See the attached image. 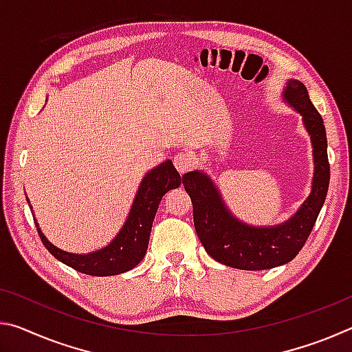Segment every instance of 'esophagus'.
Listing matches in <instances>:
<instances>
[{"label":"esophagus","mask_w":352,"mask_h":352,"mask_svg":"<svg viewBox=\"0 0 352 352\" xmlns=\"http://www.w3.org/2000/svg\"><path fill=\"white\" fill-rule=\"evenodd\" d=\"M174 164L180 174H184V172H186L190 166H192V158H190V155L182 152L174 157Z\"/></svg>","instance_id":"34e87169"}]
</instances>
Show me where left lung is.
<instances>
[{"label":"left lung","instance_id":"8db88e82","mask_svg":"<svg viewBox=\"0 0 352 352\" xmlns=\"http://www.w3.org/2000/svg\"><path fill=\"white\" fill-rule=\"evenodd\" d=\"M283 100L302 118L311 136L314 177L309 197L283 223L256 226L242 222L228 210L219 188L205 170H190L183 184L192 200L194 226L206 253L220 264L241 270H267L290 262L300 253L323 208L329 188L327 138L323 119L311 102L302 82L289 79Z\"/></svg>","mask_w":352,"mask_h":352}]
</instances>
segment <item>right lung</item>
I'll return each instance as SVG.
<instances>
[{
	"label": "right lung",
	"instance_id": "1",
	"mask_svg": "<svg viewBox=\"0 0 352 352\" xmlns=\"http://www.w3.org/2000/svg\"><path fill=\"white\" fill-rule=\"evenodd\" d=\"M182 184V177L170 160L158 164L142 177L136 190L129 216L119 233L113 237L109 245L90 253H71L56 247L47 241L34 216L40 239L52 256L65 265L91 276H113L132 270L146 256L152 223L163 195ZM28 200L29 206L31 201ZM32 211V206H31Z\"/></svg>",
	"mask_w": 352,
	"mask_h": 352
}]
</instances>
